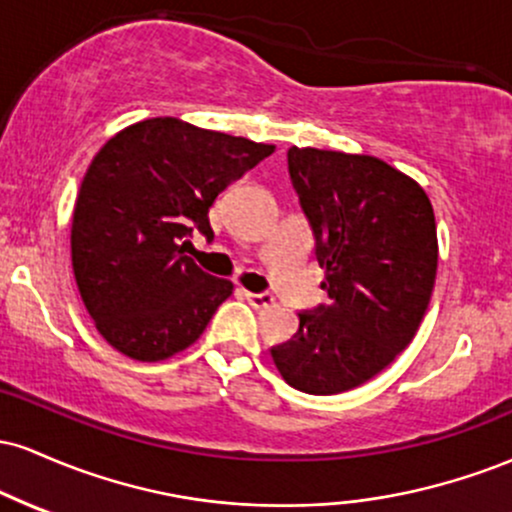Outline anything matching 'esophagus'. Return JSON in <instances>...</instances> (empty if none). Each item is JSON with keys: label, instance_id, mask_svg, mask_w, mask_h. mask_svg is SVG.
<instances>
[{"label": "esophagus", "instance_id": "1", "mask_svg": "<svg viewBox=\"0 0 512 512\" xmlns=\"http://www.w3.org/2000/svg\"><path fill=\"white\" fill-rule=\"evenodd\" d=\"M243 298H245V301H248L255 310L272 308V305H274V296H269V293H250V291H243Z\"/></svg>", "mask_w": 512, "mask_h": 512}]
</instances>
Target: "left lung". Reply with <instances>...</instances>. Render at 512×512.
<instances>
[{
  "label": "left lung",
  "instance_id": "obj_1",
  "mask_svg": "<svg viewBox=\"0 0 512 512\" xmlns=\"http://www.w3.org/2000/svg\"><path fill=\"white\" fill-rule=\"evenodd\" d=\"M289 173L330 305L298 315L272 361L296 390L337 395L375 378L419 332L436 284V216L419 182L375 156L291 146Z\"/></svg>",
  "mask_w": 512,
  "mask_h": 512
}]
</instances>
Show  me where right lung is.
<instances>
[{"mask_svg":"<svg viewBox=\"0 0 512 512\" xmlns=\"http://www.w3.org/2000/svg\"><path fill=\"white\" fill-rule=\"evenodd\" d=\"M274 144L151 117L93 156L72 219V267L93 325L134 361L192 346L233 293L182 255L192 228L209 240V207Z\"/></svg>","mask_w":512,"mask_h":512,"instance_id":"add662e5","label":"right lung"}]
</instances>
